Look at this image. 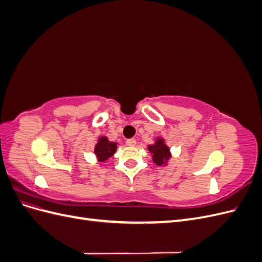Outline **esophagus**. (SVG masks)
Segmentation results:
<instances>
[{
    "label": "esophagus",
    "mask_w": 262,
    "mask_h": 262,
    "mask_svg": "<svg viewBox=\"0 0 262 262\" xmlns=\"http://www.w3.org/2000/svg\"><path fill=\"white\" fill-rule=\"evenodd\" d=\"M125 144L128 145V146H134L137 144V141L134 140V139H128L125 141Z\"/></svg>",
    "instance_id": "1"
}]
</instances>
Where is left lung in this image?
Instances as JSON below:
<instances>
[{
	"label": "left lung",
	"instance_id": "8db88e82",
	"mask_svg": "<svg viewBox=\"0 0 262 262\" xmlns=\"http://www.w3.org/2000/svg\"><path fill=\"white\" fill-rule=\"evenodd\" d=\"M148 150L152 154L154 163L158 166L164 165L170 157L169 148L164 144L163 139H158L154 144L148 145Z\"/></svg>",
	"mask_w": 262,
	"mask_h": 262
}]
</instances>
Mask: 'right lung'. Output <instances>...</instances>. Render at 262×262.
I'll use <instances>...</instances> for the list:
<instances>
[{
    "label": "right lung",
    "mask_w": 262,
    "mask_h": 262,
    "mask_svg": "<svg viewBox=\"0 0 262 262\" xmlns=\"http://www.w3.org/2000/svg\"><path fill=\"white\" fill-rule=\"evenodd\" d=\"M117 150V143L108 141L107 138L101 137L98 143L95 146V154L98 157L99 162H105L109 157H112Z\"/></svg>",
    "instance_id": "obj_1"
}]
</instances>
